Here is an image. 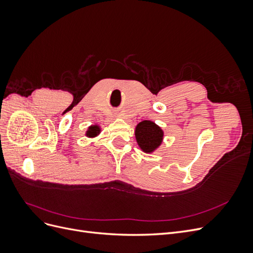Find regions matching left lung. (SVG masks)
<instances>
[{
    "label": "left lung",
    "instance_id": "8db88e82",
    "mask_svg": "<svg viewBox=\"0 0 253 253\" xmlns=\"http://www.w3.org/2000/svg\"><path fill=\"white\" fill-rule=\"evenodd\" d=\"M135 137L137 143L143 152L152 153L162 144L164 132L154 122L143 120L137 125Z\"/></svg>",
    "mask_w": 253,
    "mask_h": 253
}]
</instances>
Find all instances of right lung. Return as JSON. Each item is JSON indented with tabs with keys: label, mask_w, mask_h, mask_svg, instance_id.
<instances>
[{
	"label": "right lung",
	"mask_w": 253,
	"mask_h": 253,
	"mask_svg": "<svg viewBox=\"0 0 253 253\" xmlns=\"http://www.w3.org/2000/svg\"><path fill=\"white\" fill-rule=\"evenodd\" d=\"M99 133H100V127H99L97 125L90 126L88 127L87 131H86V136H88V137H95V136H97Z\"/></svg>",
	"instance_id": "1"
}]
</instances>
